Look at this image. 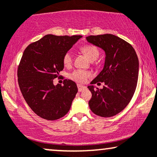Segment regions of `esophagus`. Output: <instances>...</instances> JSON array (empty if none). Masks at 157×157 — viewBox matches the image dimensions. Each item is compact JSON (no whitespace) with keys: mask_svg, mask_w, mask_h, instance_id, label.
I'll list each match as a JSON object with an SVG mask.
<instances>
[{"mask_svg":"<svg viewBox=\"0 0 157 157\" xmlns=\"http://www.w3.org/2000/svg\"><path fill=\"white\" fill-rule=\"evenodd\" d=\"M77 88H78V91L79 92H82V91H83L85 89H86V86H82V85H80V84L77 85Z\"/></svg>","mask_w":157,"mask_h":157,"instance_id":"34e87169","label":"esophagus"}]
</instances>
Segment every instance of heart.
Segmentation results:
<instances>
[{
  "label": "heart",
  "mask_w": 157,
  "mask_h": 157,
  "mask_svg": "<svg viewBox=\"0 0 157 157\" xmlns=\"http://www.w3.org/2000/svg\"><path fill=\"white\" fill-rule=\"evenodd\" d=\"M81 51L88 57L90 61L96 60L99 56V50L97 47L94 45H85L81 48ZM63 63L64 66L69 67L72 63V56L70 52H67L64 54L63 57ZM90 74L89 71L85 70H75L69 75V77L71 80L76 81L77 82H84L88 77H89Z\"/></svg>",
  "instance_id": "b5f03b06"
}]
</instances>
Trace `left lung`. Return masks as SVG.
<instances>
[{"instance_id":"8db88e82","label":"left lung","mask_w":157,"mask_h":157,"mask_svg":"<svg viewBox=\"0 0 157 157\" xmlns=\"http://www.w3.org/2000/svg\"><path fill=\"white\" fill-rule=\"evenodd\" d=\"M87 41L105 52L102 70L90 84L105 82L102 89L88 86L92 94L88 105L94 114L112 117L119 113L131 101L137 87L139 60L129 43L113 34L89 36Z\"/></svg>"}]
</instances>
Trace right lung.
I'll list each match as a JSON object with an SVG mask.
<instances>
[{"mask_svg":"<svg viewBox=\"0 0 157 157\" xmlns=\"http://www.w3.org/2000/svg\"><path fill=\"white\" fill-rule=\"evenodd\" d=\"M82 36L48 34L25 50L17 69L18 83L28 106L37 116L54 121L70 109L77 93L71 80L55 86L53 80L63 69V57Z\"/></svg>","mask_w":157,"mask_h":157,"instance_id":"1","label":"right lung"}]
</instances>
